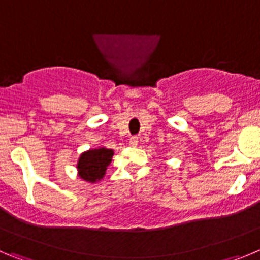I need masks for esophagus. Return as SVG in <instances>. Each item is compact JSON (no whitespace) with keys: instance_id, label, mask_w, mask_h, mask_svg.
Returning a JSON list of instances; mask_svg holds the SVG:
<instances>
[{"instance_id":"1","label":"esophagus","mask_w":260,"mask_h":260,"mask_svg":"<svg viewBox=\"0 0 260 260\" xmlns=\"http://www.w3.org/2000/svg\"><path fill=\"white\" fill-rule=\"evenodd\" d=\"M137 144H138V137L132 136V137L129 138V145L131 146H137Z\"/></svg>"}]
</instances>
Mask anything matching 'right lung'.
Here are the masks:
<instances>
[{
  "mask_svg": "<svg viewBox=\"0 0 260 260\" xmlns=\"http://www.w3.org/2000/svg\"><path fill=\"white\" fill-rule=\"evenodd\" d=\"M113 155V150L105 149V147L83 152L79 157L78 166H77L79 177L91 183L100 181L105 174L108 166L110 164Z\"/></svg>",
  "mask_w": 260,
  "mask_h": 260,
  "instance_id": "add662e5",
  "label": "right lung"
}]
</instances>
